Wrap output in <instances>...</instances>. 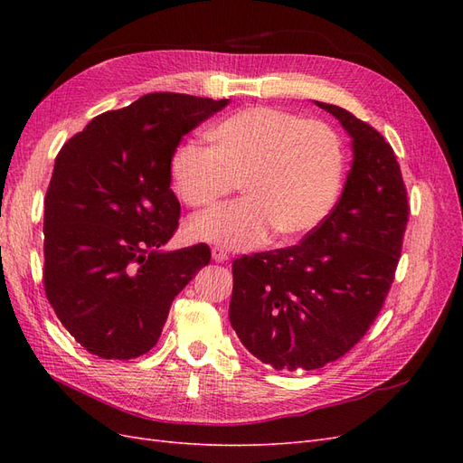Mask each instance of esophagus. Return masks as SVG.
<instances>
[{"instance_id": "1", "label": "esophagus", "mask_w": 463, "mask_h": 463, "mask_svg": "<svg viewBox=\"0 0 463 463\" xmlns=\"http://www.w3.org/2000/svg\"><path fill=\"white\" fill-rule=\"evenodd\" d=\"M213 259L216 262H226V260H230V255L222 247H213Z\"/></svg>"}]
</instances>
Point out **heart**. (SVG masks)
<instances>
[{"instance_id":"heart-1","label":"heart","mask_w":463,"mask_h":463,"mask_svg":"<svg viewBox=\"0 0 463 463\" xmlns=\"http://www.w3.org/2000/svg\"><path fill=\"white\" fill-rule=\"evenodd\" d=\"M210 148L179 145L170 174L191 208L213 206L241 185L245 199L193 218L194 241L250 249L272 233L293 241L328 216L344 177V150L326 123L286 109L253 106L208 131Z\"/></svg>"}]
</instances>
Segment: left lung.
<instances>
[{
    "label": "left lung",
    "instance_id": "left-lung-1",
    "mask_svg": "<svg viewBox=\"0 0 463 463\" xmlns=\"http://www.w3.org/2000/svg\"><path fill=\"white\" fill-rule=\"evenodd\" d=\"M352 137L340 201L299 245L232 264L230 322L276 371H313L345 355L381 313L408 226V191L392 146L347 109L315 102Z\"/></svg>",
    "mask_w": 463,
    "mask_h": 463
}]
</instances>
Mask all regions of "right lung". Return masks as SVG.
Instances as JSON below:
<instances>
[{
  "label": "right lung",
  "instance_id": "obj_1",
  "mask_svg": "<svg viewBox=\"0 0 463 463\" xmlns=\"http://www.w3.org/2000/svg\"><path fill=\"white\" fill-rule=\"evenodd\" d=\"M154 92L96 116L61 146L44 201V289L65 330L102 359L156 345L172 301L210 262L204 243L162 250L179 222L170 160L226 108Z\"/></svg>",
  "mask_w": 463,
  "mask_h": 463
}]
</instances>
